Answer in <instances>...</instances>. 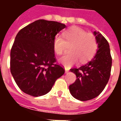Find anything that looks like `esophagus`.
I'll list each match as a JSON object with an SVG mask.
<instances>
[{"instance_id":"obj_1","label":"esophagus","mask_w":121,"mask_h":121,"mask_svg":"<svg viewBox=\"0 0 121 121\" xmlns=\"http://www.w3.org/2000/svg\"><path fill=\"white\" fill-rule=\"evenodd\" d=\"M65 73H69V68H65Z\"/></svg>"}]
</instances>
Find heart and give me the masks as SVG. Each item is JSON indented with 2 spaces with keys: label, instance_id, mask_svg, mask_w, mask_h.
<instances>
[{
  "label": "heart",
  "instance_id": "heart-1",
  "mask_svg": "<svg viewBox=\"0 0 121 121\" xmlns=\"http://www.w3.org/2000/svg\"><path fill=\"white\" fill-rule=\"evenodd\" d=\"M63 37L56 35L53 40V50L58 56L63 54L66 46H70L71 54L64 56L60 62L65 68H69L80 61L81 63L87 62L93 58L98 48V43L95 36L91 33L78 27H73L66 30Z\"/></svg>",
  "mask_w": 121,
  "mask_h": 121
}]
</instances>
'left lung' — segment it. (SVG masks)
<instances>
[{
  "mask_svg": "<svg viewBox=\"0 0 121 121\" xmlns=\"http://www.w3.org/2000/svg\"><path fill=\"white\" fill-rule=\"evenodd\" d=\"M99 49L89 62L78 68H73L76 81L69 86V91L75 99L86 101L101 93L109 80L112 58L109 43L100 32H94Z\"/></svg>",
  "mask_w": 121,
  "mask_h": 121,
  "instance_id": "left-lung-1",
  "label": "left lung"
}]
</instances>
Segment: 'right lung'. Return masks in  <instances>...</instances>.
Listing matches in <instances>:
<instances>
[{"label":"right lung","mask_w":121,"mask_h":121,"mask_svg":"<svg viewBox=\"0 0 121 121\" xmlns=\"http://www.w3.org/2000/svg\"><path fill=\"white\" fill-rule=\"evenodd\" d=\"M65 27L60 22L39 19L18 32L10 52V71L24 93L44 95L65 73L54 56L53 40Z\"/></svg>","instance_id":"add662e5"}]
</instances>
